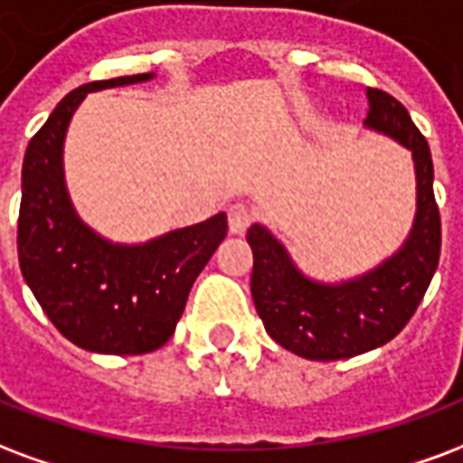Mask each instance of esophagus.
I'll return each instance as SVG.
<instances>
[{
    "mask_svg": "<svg viewBox=\"0 0 463 463\" xmlns=\"http://www.w3.org/2000/svg\"><path fill=\"white\" fill-rule=\"evenodd\" d=\"M250 222H252V211H250V205L245 203L231 205V211H228V225H231V232L242 235V232L250 228Z\"/></svg>",
    "mask_w": 463,
    "mask_h": 463,
    "instance_id": "obj_1",
    "label": "esophagus"
}]
</instances>
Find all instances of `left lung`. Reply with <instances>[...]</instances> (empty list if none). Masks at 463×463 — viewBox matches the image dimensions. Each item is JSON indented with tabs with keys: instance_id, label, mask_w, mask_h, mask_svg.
Returning a JSON list of instances; mask_svg holds the SVG:
<instances>
[{
	"instance_id": "left-lung-1",
	"label": "left lung",
	"mask_w": 463,
	"mask_h": 463,
	"mask_svg": "<svg viewBox=\"0 0 463 463\" xmlns=\"http://www.w3.org/2000/svg\"><path fill=\"white\" fill-rule=\"evenodd\" d=\"M365 92L371 109L363 125L412 152L417 211L402 248L365 275L318 282L294 265L265 225L255 222L248 231L255 309L267 334L307 361L354 358L392 341L417 311L439 265L441 221L430 145L392 95L373 88Z\"/></svg>"
}]
</instances>
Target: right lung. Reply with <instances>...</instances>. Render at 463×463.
I'll list each match as a JSON object with an SVG mask.
<instances>
[{
	"label": "right lung",
	"instance_id": "add662e5",
	"mask_svg": "<svg viewBox=\"0 0 463 463\" xmlns=\"http://www.w3.org/2000/svg\"><path fill=\"white\" fill-rule=\"evenodd\" d=\"M154 73L85 83L31 137L22 166L19 267L51 324L92 354H152L174 334L188 292L228 232L218 213L149 242L105 241L75 213L63 176V139L88 92L145 83Z\"/></svg>",
	"mask_w": 463,
	"mask_h": 463
}]
</instances>
